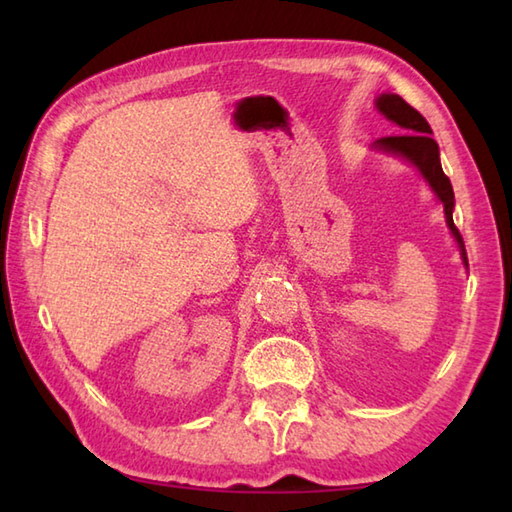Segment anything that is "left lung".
<instances>
[{"label":"left lung","mask_w":512,"mask_h":512,"mask_svg":"<svg viewBox=\"0 0 512 512\" xmlns=\"http://www.w3.org/2000/svg\"><path fill=\"white\" fill-rule=\"evenodd\" d=\"M376 107L380 114L389 118L391 123H396L405 134L378 138L372 147L409 160L411 165L422 173V178L429 182L431 191L438 195V200L444 206V215H447V224L451 228V235L455 237V242H458V246H460L464 266L469 268L464 239L458 231V226L453 224V206H455L453 187H451V180L444 176V171H442L440 149H438L436 140H433V136H431L433 132H431L429 123L424 121V116L418 110H413V107L405 99H400L398 94H380L376 99Z\"/></svg>","instance_id":"8db88e82"}]
</instances>
